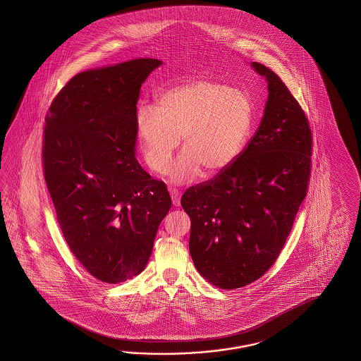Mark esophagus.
I'll use <instances>...</instances> for the list:
<instances>
[{
    "instance_id": "1",
    "label": "esophagus",
    "mask_w": 361,
    "mask_h": 361,
    "mask_svg": "<svg viewBox=\"0 0 361 361\" xmlns=\"http://www.w3.org/2000/svg\"><path fill=\"white\" fill-rule=\"evenodd\" d=\"M169 192L170 196H171V201H173V205L174 207H179V204H180V193L176 188H169Z\"/></svg>"
}]
</instances>
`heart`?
<instances>
[{
	"instance_id": "obj_1",
	"label": "heart",
	"mask_w": 361,
	"mask_h": 361,
	"mask_svg": "<svg viewBox=\"0 0 361 361\" xmlns=\"http://www.w3.org/2000/svg\"><path fill=\"white\" fill-rule=\"evenodd\" d=\"M247 92L212 80H193L162 92L157 106L142 104L135 126L149 169L162 174L180 143L185 148L170 169L176 183L191 182L204 168L215 174L241 154L253 125Z\"/></svg>"
}]
</instances>
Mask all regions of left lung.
I'll return each mask as SVG.
<instances>
[{
	"label": "left lung",
	"instance_id": "8db88e82",
	"mask_svg": "<svg viewBox=\"0 0 361 361\" xmlns=\"http://www.w3.org/2000/svg\"><path fill=\"white\" fill-rule=\"evenodd\" d=\"M252 66L269 84L258 130L228 168L180 200L191 219L195 267L226 290L254 283L276 262L311 177L312 133L305 111L274 71Z\"/></svg>",
	"mask_w": 361,
	"mask_h": 361
}]
</instances>
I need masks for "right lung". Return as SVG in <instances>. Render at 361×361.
Returning a JSON list of instances; mask_svg holds the SVG:
<instances>
[{"label": "right lung", "instance_id": "1", "mask_svg": "<svg viewBox=\"0 0 361 361\" xmlns=\"http://www.w3.org/2000/svg\"><path fill=\"white\" fill-rule=\"evenodd\" d=\"M161 66L134 59L72 77L45 117L42 166L72 254L92 276L139 275L171 207L166 185L135 159L140 86Z\"/></svg>", "mask_w": 361, "mask_h": 361}]
</instances>
